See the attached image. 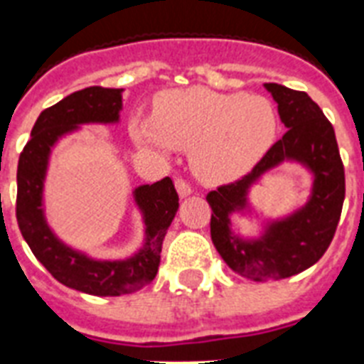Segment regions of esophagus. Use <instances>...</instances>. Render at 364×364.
I'll return each mask as SVG.
<instances>
[{"label": "esophagus", "mask_w": 364, "mask_h": 364, "mask_svg": "<svg viewBox=\"0 0 364 364\" xmlns=\"http://www.w3.org/2000/svg\"><path fill=\"white\" fill-rule=\"evenodd\" d=\"M176 188H177V193H179V196H181V198H185V196H188V194L193 193V187H191V183H188L187 179H183V177H176Z\"/></svg>", "instance_id": "esophagus-1"}]
</instances>
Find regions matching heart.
I'll return each instance as SVG.
<instances>
[{
    "label": "heart",
    "mask_w": 364,
    "mask_h": 364,
    "mask_svg": "<svg viewBox=\"0 0 364 364\" xmlns=\"http://www.w3.org/2000/svg\"><path fill=\"white\" fill-rule=\"evenodd\" d=\"M130 130L139 145L159 153L191 151L194 173L215 185L245 173L268 151L277 115L262 96L187 88L159 96L154 117H136Z\"/></svg>",
    "instance_id": "obj_1"
}]
</instances>
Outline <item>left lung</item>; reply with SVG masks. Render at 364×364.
<instances>
[{
    "label": "left lung",
    "instance_id": "1",
    "mask_svg": "<svg viewBox=\"0 0 364 364\" xmlns=\"http://www.w3.org/2000/svg\"><path fill=\"white\" fill-rule=\"evenodd\" d=\"M277 102L279 119L287 132L272 145L247 176L210 191L205 200L211 208V240L234 272L262 282L283 279L310 268L321 259L334 238L346 196L344 164L333 124L319 105L306 92L266 82ZM283 159L308 165L314 175L311 202L283 222L272 223L260 240L245 242L230 232L228 215L245 207L250 183Z\"/></svg>",
    "mask_w": 364,
    "mask_h": 364
}]
</instances>
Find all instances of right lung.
Segmentation results:
<instances>
[{
    "mask_svg": "<svg viewBox=\"0 0 364 364\" xmlns=\"http://www.w3.org/2000/svg\"><path fill=\"white\" fill-rule=\"evenodd\" d=\"M121 88L88 87L65 96L43 111L31 128L16 170V223L36 259L65 287L96 296L136 293L153 282L160 264L166 230L179 208L170 177L136 188V202L145 219V245L128 260H94L65 247L45 223L43 179L56 139L85 122H117L122 107Z\"/></svg>",
    "mask_w": 364,
    "mask_h": 364,
    "instance_id": "obj_1",
    "label": "right lung"
}]
</instances>
